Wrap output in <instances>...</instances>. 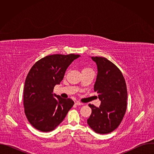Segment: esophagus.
I'll use <instances>...</instances> for the list:
<instances>
[{"instance_id":"34e87169","label":"esophagus","mask_w":154,"mask_h":154,"mask_svg":"<svg viewBox=\"0 0 154 154\" xmlns=\"http://www.w3.org/2000/svg\"><path fill=\"white\" fill-rule=\"evenodd\" d=\"M75 105H83V103H81V102H75Z\"/></svg>"}]
</instances>
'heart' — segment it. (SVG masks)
I'll return each instance as SVG.
<instances>
[{"instance_id":"b5f03b06","label":"heart","mask_w":154,"mask_h":154,"mask_svg":"<svg viewBox=\"0 0 154 154\" xmlns=\"http://www.w3.org/2000/svg\"><path fill=\"white\" fill-rule=\"evenodd\" d=\"M87 70H91L90 68H88V67H84L83 69H82V71H87Z\"/></svg>"}]
</instances>
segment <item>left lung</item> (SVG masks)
I'll list each match as a JSON object with an SVG mask.
<instances>
[{"label": "left lung", "mask_w": 154, "mask_h": 154, "mask_svg": "<svg viewBox=\"0 0 154 154\" xmlns=\"http://www.w3.org/2000/svg\"><path fill=\"white\" fill-rule=\"evenodd\" d=\"M91 58L97 66L94 90L101 103L99 107L89 104L92 113L87 123L96 133L109 134L119 125L125 113L127 86L122 72L115 64L104 57Z\"/></svg>", "instance_id": "obj_1"}]
</instances>
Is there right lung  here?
Wrapping results in <instances>:
<instances>
[{"label": "right lung", "mask_w": 154, "mask_h": 154, "mask_svg": "<svg viewBox=\"0 0 154 154\" xmlns=\"http://www.w3.org/2000/svg\"><path fill=\"white\" fill-rule=\"evenodd\" d=\"M79 57L75 54L48 55L30 69L25 82L23 102L26 116L36 129L44 132L54 130L74 105L72 99L61 98L54 94L53 91L63 79L69 66Z\"/></svg>", "instance_id": "add662e5"}]
</instances>
